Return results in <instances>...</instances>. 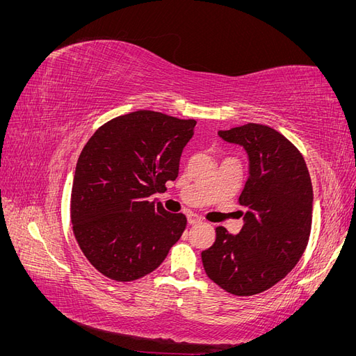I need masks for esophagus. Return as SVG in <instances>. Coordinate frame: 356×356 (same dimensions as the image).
<instances>
[{"label": "esophagus", "instance_id": "34e87169", "mask_svg": "<svg viewBox=\"0 0 356 356\" xmlns=\"http://www.w3.org/2000/svg\"><path fill=\"white\" fill-rule=\"evenodd\" d=\"M187 221H188V224H197V222L202 221V218L199 217V215H196V213H188L187 215Z\"/></svg>", "mask_w": 356, "mask_h": 356}]
</instances>
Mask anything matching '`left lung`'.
Masks as SVG:
<instances>
[{"label":"left lung","instance_id":"obj_1","mask_svg":"<svg viewBox=\"0 0 356 356\" xmlns=\"http://www.w3.org/2000/svg\"><path fill=\"white\" fill-rule=\"evenodd\" d=\"M220 138L245 148L250 177L239 196L243 227L232 234L222 225L202 251L208 277L234 296H254L284 279L303 255L312 227L314 190L306 161L275 129L248 123Z\"/></svg>","mask_w":356,"mask_h":356}]
</instances>
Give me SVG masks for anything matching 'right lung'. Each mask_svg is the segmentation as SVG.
I'll use <instances>...</instances> for the list:
<instances>
[{"instance_id":"1","label":"right lung","mask_w":356,"mask_h":356,"mask_svg":"<svg viewBox=\"0 0 356 356\" xmlns=\"http://www.w3.org/2000/svg\"><path fill=\"white\" fill-rule=\"evenodd\" d=\"M196 120L139 110L102 124L75 166L71 222L90 264L117 282L143 277L163 263L184 232V213L148 197L178 177Z\"/></svg>"}]
</instances>
